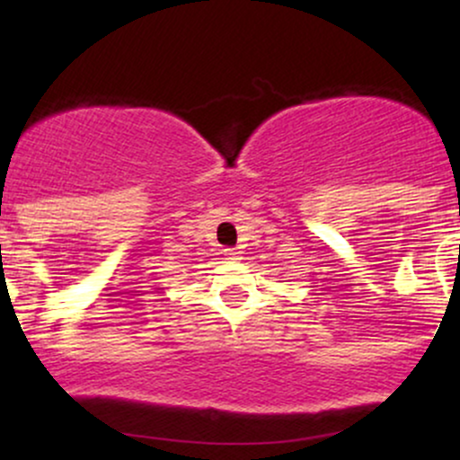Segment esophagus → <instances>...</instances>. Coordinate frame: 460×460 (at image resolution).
<instances>
[{"label":"esophagus","instance_id":"1","mask_svg":"<svg viewBox=\"0 0 460 460\" xmlns=\"http://www.w3.org/2000/svg\"><path fill=\"white\" fill-rule=\"evenodd\" d=\"M225 260L237 261V260H242V257H240V252L235 251V248H225Z\"/></svg>","mask_w":460,"mask_h":460}]
</instances>
